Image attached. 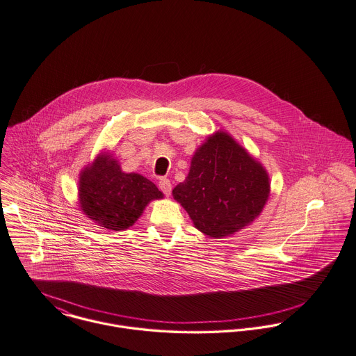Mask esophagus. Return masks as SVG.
<instances>
[{
  "mask_svg": "<svg viewBox=\"0 0 356 356\" xmlns=\"http://www.w3.org/2000/svg\"><path fill=\"white\" fill-rule=\"evenodd\" d=\"M159 188L163 193L165 194L167 197L171 194V182L167 178H161L159 181Z\"/></svg>",
  "mask_w": 356,
  "mask_h": 356,
  "instance_id": "34e87169",
  "label": "esophagus"
}]
</instances>
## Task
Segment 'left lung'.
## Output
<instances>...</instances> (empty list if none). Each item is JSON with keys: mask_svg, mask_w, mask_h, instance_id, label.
Here are the masks:
<instances>
[{"mask_svg": "<svg viewBox=\"0 0 356 356\" xmlns=\"http://www.w3.org/2000/svg\"><path fill=\"white\" fill-rule=\"evenodd\" d=\"M269 194L266 168L222 129L195 149L188 177L172 191L194 227L219 239L250 226Z\"/></svg>", "mask_w": 356, "mask_h": 356, "instance_id": "8db88e82", "label": "left lung"}]
</instances>
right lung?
I'll return each mask as SVG.
<instances>
[{"mask_svg":"<svg viewBox=\"0 0 356 356\" xmlns=\"http://www.w3.org/2000/svg\"><path fill=\"white\" fill-rule=\"evenodd\" d=\"M77 191L80 211L108 231L128 229L151 201L164 197L141 174L122 171L120 162L107 151L81 170Z\"/></svg>","mask_w":356,"mask_h":356,"instance_id":"right-lung-1","label":"right lung"}]
</instances>
